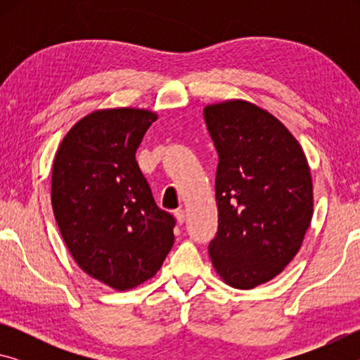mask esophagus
Returning a JSON list of instances; mask_svg holds the SVG:
<instances>
[{
	"instance_id": "esophagus-1",
	"label": "esophagus",
	"mask_w": 360,
	"mask_h": 360,
	"mask_svg": "<svg viewBox=\"0 0 360 360\" xmlns=\"http://www.w3.org/2000/svg\"><path fill=\"white\" fill-rule=\"evenodd\" d=\"M174 216H176V221H178L179 224H184L186 222V211L182 208H178L174 211Z\"/></svg>"
}]
</instances>
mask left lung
Listing matches in <instances>:
<instances>
[{"mask_svg": "<svg viewBox=\"0 0 360 360\" xmlns=\"http://www.w3.org/2000/svg\"><path fill=\"white\" fill-rule=\"evenodd\" d=\"M203 115L219 154V225L208 252L225 283L252 289L284 270L311 224L308 160L281 122L252 103L208 105Z\"/></svg>", "mask_w": 360, "mask_h": 360, "instance_id": "left-lung-1", "label": "left lung"}]
</instances>
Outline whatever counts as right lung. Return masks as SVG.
<instances>
[{
	"label": "right lung",
	"instance_id": "add662e5",
	"mask_svg": "<svg viewBox=\"0 0 360 360\" xmlns=\"http://www.w3.org/2000/svg\"><path fill=\"white\" fill-rule=\"evenodd\" d=\"M157 114L100 109L66 133L53 158L52 208L76 264L115 290L148 281L174 243V217L158 208L135 160Z\"/></svg>",
	"mask_w": 360,
	"mask_h": 360
}]
</instances>
